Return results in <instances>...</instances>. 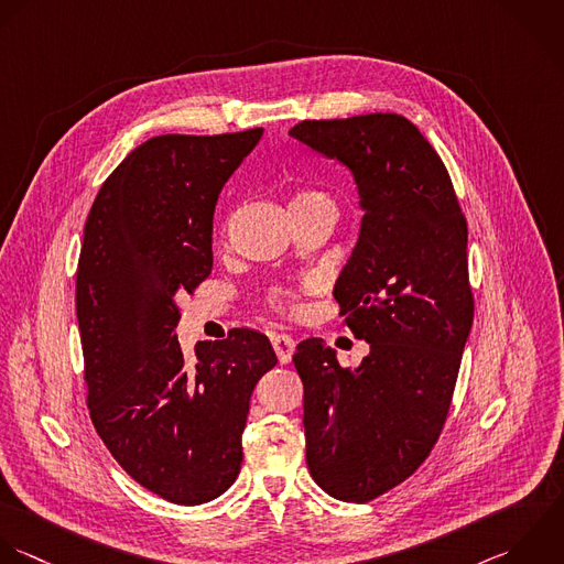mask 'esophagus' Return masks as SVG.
<instances>
[{"mask_svg": "<svg viewBox=\"0 0 564 564\" xmlns=\"http://www.w3.org/2000/svg\"><path fill=\"white\" fill-rule=\"evenodd\" d=\"M270 340H272V347H274V351L279 356V362L288 365L292 360V356H294V349H296L294 338H290L288 334H274Z\"/></svg>", "mask_w": 564, "mask_h": 564, "instance_id": "esophagus-1", "label": "esophagus"}]
</instances>
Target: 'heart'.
<instances>
[{"mask_svg":"<svg viewBox=\"0 0 564 564\" xmlns=\"http://www.w3.org/2000/svg\"><path fill=\"white\" fill-rule=\"evenodd\" d=\"M318 204H332V197L323 191H316V188H303V191H296L290 199V210H305V208H312V206H318ZM268 305L279 312V314H296L299 312V301H296V294L285 290V288H274L270 290L268 294Z\"/></svg>","mask_w":564,"mask_h":564,"instance_id":"heart-1","label":"heart"}]
</instances>
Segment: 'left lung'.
Instances as JSON below:
<instances>
[{
    "label": "left lung",
    "instance_id": "8db88e82",
    "mask_svg": "<svg viewBox=\"0 0 564 564\" xmlns=\"http://www.w3.org/2000/svg\"><path fill=\"white\" fill-rule=\"evenodd\" d=\"M290 135L345 164L365 210L334 299L371 351L349 369L310 338L292 360L314 481L367 503L409 479L446 424L475 318L468 224L442 158L400 113L303 120Z\"/></svg>",
    "mask_w": 564,
    "mask_h": 564
}]
</instances>
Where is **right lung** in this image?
Listing matches in <instances>:
<instances>
[{
  "instance_id": "add662e5",
  "label": "right lung",
  "mask_w": 564,
  "mask_h": 564,
  "mask_svg": "<svg viewBox=\"0 0 564 564\" xmlns=\"http://www.w3.org/2000/svg\"><path fill=\"white\" fill-rule=\"evenodd\" d=\"M261 135L149 138L102 182L85 221L76 318L89 415L122 470L180 506L235 484L250 395L276 365L252 329L197 343L193 362L175 336L177 299L213 270L217 197Z\"/></svg>"
}]
</instances>
